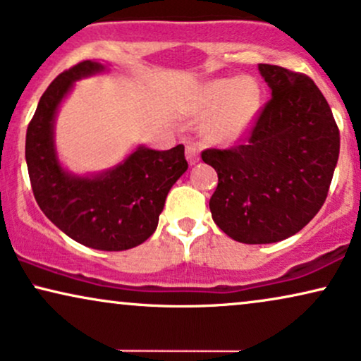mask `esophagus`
<instances>
[{"label":"esophagus","instance_id":"esophagus-1","mask_svg":"<svg viewBox=\"0 0 361 361\" xmlns=\"http://www.w3.org/2000/svg\"><path fill=\"white\" fill-rule=\"evenodd\" d=\"M185 159L187 162L190 164V166H194L195 162H199V151H197V146L195 144L189 142L185 146Z\"/></svg>","mask_w":361,"mask_h":361}]
</instances>
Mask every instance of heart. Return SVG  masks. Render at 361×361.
Here are the masks:
<instances>
[{"label": "heart", "instance_id": "heart-1", "mask_svg": "<svg viewBox=\"0 0 361 361\" xmlns=\"http://www.w3.org/2000/svg\"><path fill=\"white\" fill-rule=\"evenodd\" d=\"M262 89L254 78L231 76L207 81L199 89L195 107L210 119L204 134L214 144H233L249 133L259 116Z\"/></svg>", "mask_w": 361, "mask_h": 361}]
</instances>
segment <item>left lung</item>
<instances>
[{
	"instance_id": "8db88e82",
	"label": "left lung",
	"mask_w": 361,
	"mask_h": 361,
	"mask_svg": "<svg viewBox=\"0 0 361 361\" xmlns=\"http://www.w3.org/2000/svg\"><path fill=\"white\" fill-rule=\"evenodd\" d=\"M272 99L242 146L207 149L219 184L209 207L242 243H274L300 232L329 194L340 133L329 102L305 74L259 64Z\"/></svg>"
}]
</instances>
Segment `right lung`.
Wrapping results in <instances>:
<instances>
[{"label":"right lung","mask_w":361,"mask_h":361,"mask_svg":"<svg viewBox=\"0 0 361 361\" xmlns=\"http://www.w3.org/2000/svg\"><path fill=\"white\" fill-rule=\"evenodd\" d=\"M109 71L82 61L61 73L37 102L26 133V164L35 199L59 231L96 250L119 252L156 232L171 187L187 171L184 146L156 151L139 144L114 167L74 174L59 161L56 118L74 82Z\"/></svg>","instance_id":"obj_1"}]
</instances>
